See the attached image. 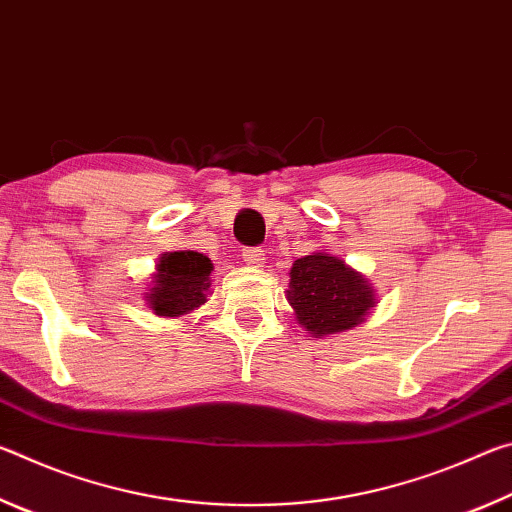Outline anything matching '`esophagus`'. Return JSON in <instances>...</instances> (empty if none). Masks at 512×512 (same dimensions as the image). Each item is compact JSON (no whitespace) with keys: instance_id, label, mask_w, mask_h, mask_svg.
Listing matches in <instances>:
<instances>
[{"instance_id":"1","label":"esophagus","mask_w":512,"mask_h":512,"mask_svg":"<svg viewBox=\"0 0 512 512\" xmlns=\"http://www.w3.org/2000/svg\"><path fill=\"white\" fill-rule=\"evenodd\" d=\"M241 259H244L248 266H262L266 257H264V250L255 246V248L241 250Z\"/></svg>"}]
</instances>
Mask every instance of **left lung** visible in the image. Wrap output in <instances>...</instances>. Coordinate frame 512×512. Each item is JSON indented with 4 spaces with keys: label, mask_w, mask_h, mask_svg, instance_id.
Masks as SVG:
<instances>
[{
    "label": "left lung",
    "mask_w": 512,
    "mask_h": 512,
    "mask_svg": "<svg viewBox=\"0 0 512 512\" xmlns=\"http://www.w3.org/2000/svg\"><path fill=\"white\" fill-rule=\"evenodd\" d=\"M287 300L311 336L357 327L375 307V289L343 259L314 253L293 262Z\"/></svg>",
    "instance_id": "1"
}]
</instances>
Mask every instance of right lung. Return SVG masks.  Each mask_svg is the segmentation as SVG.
Instances as JSON below:
<instances>
[{
  "mask_svg": "<svg viewBox=\"0 0 512 512\" xmlns=\"http://www.w3.org/2000/svg\"><path fill=\"white\" fill-rule=\"evenodd\" d=\"M210 257L194 250H176L164 253L153 273V284L149 293H144L146 305L155 316L176 318L185 316L196 307L205 305L210 291Z\"/></svg>",
  "mask_w": 512,
  "mask_h": 512,
  "instance_id": "obj_1",
  "label": "right lung"
}]
</instances>
